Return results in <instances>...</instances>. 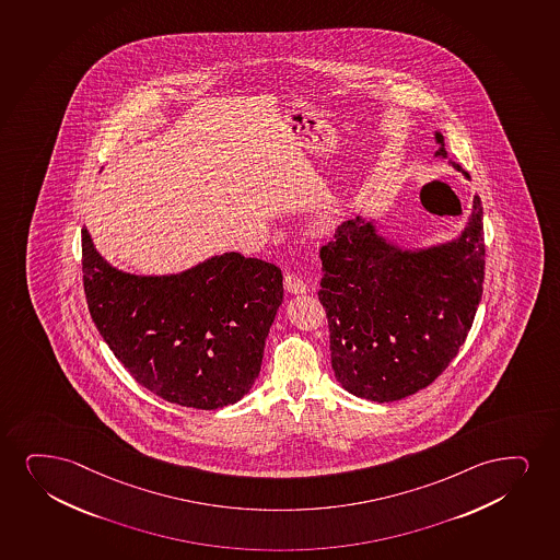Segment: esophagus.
I'll use <instances>...</instances> for the list:
<instances>
[{"mask_svg": "<svg viewBox=\"0 0 560 560\" xmlns=\"http://www.w3.org/2000/svg\"><path fill=\"white\" fill-rule=\"evenodd\" d=\"M283 284L284 290L290 292V294H304L305 290H307V284L298 273H287Z\"/></svg>", "mask_w": 560, "mask_h": 560, "instance_id": "obj_1", "label": "esophagus"}]
</instances>
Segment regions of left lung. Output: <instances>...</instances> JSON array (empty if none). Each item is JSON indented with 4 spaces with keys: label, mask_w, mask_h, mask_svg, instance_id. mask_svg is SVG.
I'll return each mask as SVG.
<instances>
[{
    "label": "left lung",
    "mask_w": 560,
    "mask_h": 560,
    "mask_svg": "<svg viewBox=\"0 0 560 560\" xmlns=\"http://www.w3.org/2000/svg\"><path fill=\"white\" fill-rule=\"evenodd\" d=\"M435 139V154L447 156L442 133ZM320 260L336 377L359 398L401 400L445 372L471 328L483 296V206L476 196L458 240L419 253L394 249L357 217Z\"/></svg>",
    "instance_id": "obj_1"
}]
</instances>
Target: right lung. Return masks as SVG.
Returning <instances> with one entry per match:
<instances>
[{
    "instance_id": "1",
    "label": "right lung",
    "mask_w": 560,
    "mask_h": 560,
    "mask_svg": "<svg viewBox=\"0 0 560 560\" xmlns=\"http://www.w3.org/2000/svg\"><path fill=\"white\" fill-rule=\"evenodd\" d=\"M81 262L92 320L141 387L194 409L249 393L283 302L276 264L224 253L179 276H130L97 255L86 229Z\"/></svg>"
}]
</instances>
